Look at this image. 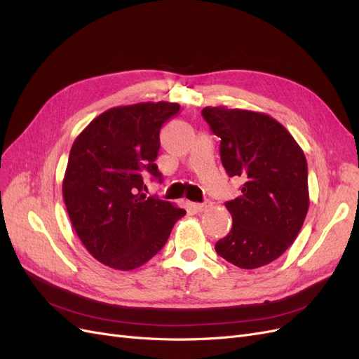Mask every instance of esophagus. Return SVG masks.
<instances>
[{"label": "esophagus", "instance_id": "34e87169", "mask_svg": "<svg viewBox=\"0 0 359 359\" xmlns=\"http://www.w3.org/2000/svg\"><path fill=\"white\" fill-rule=\"evenodd\" d=\"M210 204L212 203L209 200H206V201H203V203H196V204H194V208H196L197 212H204L208 208H210Z\"/></svg>", "mask_w": 359, "mask_h": 359}]
</instances>
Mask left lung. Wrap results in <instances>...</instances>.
<instances>
[{
	"mask_svg": "<svg viewBox=\"0 0 359 359\" xmlns=\"http://www.w3.org/2000/svg\"><path fill=\"white\" fill-rule=\"evenodd\" d=\"M201 114L221 138L225 171L242 180L241 196L225 203L233 227L215 250L238 268H262L294 242L309 212L305 155L290 132L263 112L219 105Z\"/></svg>",
	"mask_w": 359,
	"mask_h": 359,
	"instance_id": "obj_1",
	"label": "left lung"
}]
</instances>
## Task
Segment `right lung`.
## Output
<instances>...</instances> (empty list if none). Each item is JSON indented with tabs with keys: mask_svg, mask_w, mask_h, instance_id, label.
Masks as SVG:
<instances>
[{
	"mask_svg": "<svg viewBox=\"0 0 359 359\" xmlns=\"http://www.w3.org/2000/svg\"><path fill=\"white\" fill-rule=\"evenodd\" d=\"M179 104L141 102L102 112L76 137L63 179L72 225L87 251L112 269L132 271L168 241L185 210L147 197L144 177L162 179L155 163L159 132Z\"/></svg>",
	"mask_w": 359,
	"mask_h": 359,
	"instance_id": "right-lung-1",
	"label": "right lung"
}]
</instances>
